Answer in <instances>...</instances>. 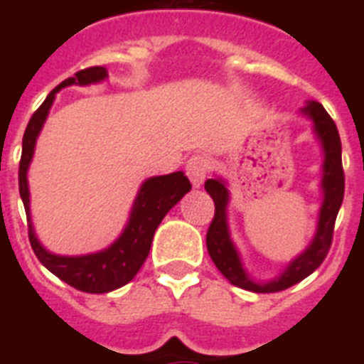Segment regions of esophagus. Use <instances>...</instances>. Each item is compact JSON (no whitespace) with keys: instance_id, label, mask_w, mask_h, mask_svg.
Here are the masks:
<instances>
[{"instance_id":"obj_1","label":"esophagus","mask_w":364,"mask_h":364,"mask_svg":"<svg viewBox=\"0 0 364 364\" xmlns=\"http://www.w3.org/2000/svg\"><path fill=\"white\" fill-rule=\"evenodd\" d=\"M205 173H208V159L202 154H195L186 164V175L189 176L191 184L195 188H200L205 180Z\"/></svg>"}]
</instances>
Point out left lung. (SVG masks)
I'll return each mask as SVG.
<instances>
[{"mask_svg": "<svg viewBox=\"0 0 364 364\" xmlns=\"http://www.w3.org/2000/svg\"><path fill=\"white\" fill-rule=\"evenodd\" d=\"M301 114L310 118L314 124V133L323 147V176H321V202L319 218L311 242L306 250L299 253L294 260H290L286 268L272 281H255L246 272L240 259L237 246L231 240L230 224H228V204H230V191H228L226 180L220 176L205 180V191L215 202V217L211 222L205 246L211 260L218 268V272L228 279L233 286H239L244 290L255 291V294H273L282 291L290 286L297 284L302 279H306L310 273L323 264L328 250L332 246L333 226L339 213V208L345 197V173H343V160H341V138L336 124L330 118L319 102H308L301 109Z\"/></svg>", "mask_w": 364, "mask_h": 364, "instance_id": "8db88e82", "label": "left lung"}]
</instances>
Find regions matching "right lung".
<instances>
[{"instance_id": "1", "label": "right lung", "mask_w": 364, "mask_h": 364, "mask_svg": "<svg viewBox=\"0 0 364 364\" xmlns=\"http://www.w3.org/2000/svg\"><path fill=\"white\" fill-rule=\"evenodd\" d=\"M107 78L105 67H89L78 70L73 78L63 80L60 85L49 92L43 104L28 120L27 129L23 134V149L19 160V197L23 200L25 213L28 224V240L36 253L38 260L45 268L54 273L58 279H62L69 286L87 294H107V291L122 288L138 273L149 255L151 242L156 228L160 226L162 218L167 211L191 191L188 176L182 171L169 173V175L151 176L140 186L138 195L131 208L129 220L111 246L102 252L87 253V255H56L45 250L43 244L38 240L36 231L32 226L31 218V193H28L27 171L34 156V147L40 136L45 120L49 117V111L54 104L56 92L69 85H91L100 83Z\"/></svg>"}]
</instances>
